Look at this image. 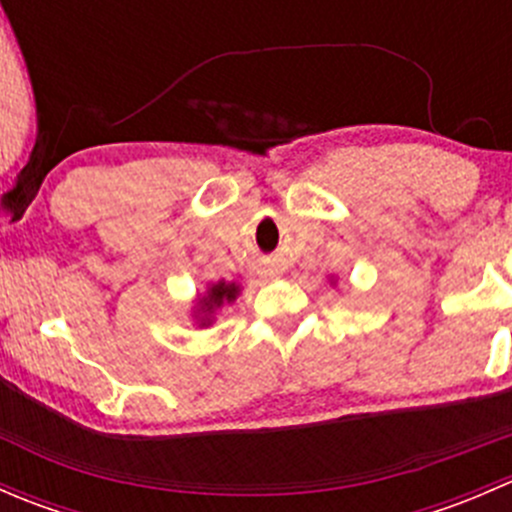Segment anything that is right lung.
Returning <instances> with one entry per match:
<instances>
[{
	"instance_id": "1",
	"label": "right lung",
	"mask_w": 512,
	"mask_h": 512,
	"mask_svg": "<svg viewBox=\"0 0 512 512\" xmlns=\"http://www.w3.org/2000/svg\"><path fill=\"white\" fill-rule=\"evenodd\" d=\"M237 292H240V289H237L235 285H225V282H218V285L210 287L208 297L200 299V309H203L205 314L213 312V309L220 307L223 302H232V299L237 297Z\"/></svg>"
}]
</instances>
